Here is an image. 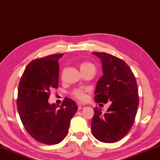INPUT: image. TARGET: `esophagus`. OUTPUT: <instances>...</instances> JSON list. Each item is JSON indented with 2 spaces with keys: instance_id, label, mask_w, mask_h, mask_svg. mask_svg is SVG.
<instances>
[{
  "instance_id": "obj_1",
  "label": "esophagus",
  "mask_w": 160,
  "mask_h": 160,
  "mask_svg": "<svg viewBox=\"0 0 160 160\" xmlns=\"http://www.w3.org/2000/svg\"><path fill=\"white\" fill-rule=\"evenodd\" d=\"M85 107V106L84 104H79L78 105V110H81L84 109V108Z\"/></svg>"
}]
</instances>
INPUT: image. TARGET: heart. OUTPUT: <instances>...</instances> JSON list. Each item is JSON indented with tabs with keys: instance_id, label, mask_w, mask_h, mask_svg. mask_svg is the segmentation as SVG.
Instances as JSON below:
<instances>
[{
	"instance_id": "obj_1",
	"label": "heart",
	"mask_w": 160,
	"mask_h": 160,
	"mask_svg": "<svg viewBox=\"0 0 160 160\" xmlns=\"http://www.w3.org/2000/svg\"><path fill=\"white\" fill-rule=\"evenodd\" d=\"M90 67H94V66L91 63H90V62H84V63L80 65V70H82ZM72 94L76 98L80 99H85L86 98V94L82 89H76V90H75L72 92Z\"/></svg>"
}]
</instances>
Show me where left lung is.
Returning a JSON list of instances; mask_svg holds the SVG:
<instances>
[{
  "mask_svg": "<svg viewBox=\"0 0 160 160\" xmlns=\"http://www.w3.org/2000/svg\"><path fill=\"white\" fill-rule=\"evenodd\" d=\"M92 54L100 58L103 71L96 85L94 101L112 104L104 113L94 108L92 132L100 142H114L125 136L134 123L139 104L136 80L122 59L107 53Z\"/></svg>",
  "mask_w": 160,
  "mask_h": 160,
  "instance_id": "1",
  "label": "left lung"
}]
</instances>
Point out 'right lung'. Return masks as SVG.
<instances>
[{"mask_svg":"<svg viewBox=\"0 0 160 160\" xmlns=\"http://www.w3.org/2000/svg\"><path fill=\"white\" fill-rule=\"evenodd\" d=\"M62 56L53 54L31 61L18 86L17 106L22 123L34 139L46 145L58 144L66 138L78 110L76 103L69 98L61 106L48 102L50 90L58 88V61Z\"/></svg>","mask_w":160,"mask_h":160,"instance_id":"obj_1","label":"right lung"}]
</instances>
